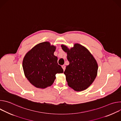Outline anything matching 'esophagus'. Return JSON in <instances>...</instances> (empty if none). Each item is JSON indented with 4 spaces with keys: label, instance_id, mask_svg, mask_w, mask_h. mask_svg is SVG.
<instances>
[{
    "label": "esophagus",
    "instance_id": "esophagus-1",
    "mask_svg": "<svg viewBox=\"0 0 121 121\" xmlns=\"http://www.w3.org/2000/svg\"><path fill=\"white\" fill-rule=\"evenodd\" d=\"M62 68L63 69V70L65 71V65H62Z\"/></svg>",
    "mask_w": 121,
    "mask_h": 121
}]
</instances>
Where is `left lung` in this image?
<instances>
[{
  "label": "left lung",
  "mask_w": 121,
  "mask_h": 121,
  "mask_svg": "<svg viewBox=\"0 0 121 121\" xmlns=\"http://www.w3.org/2000/svg\"><path fill=\"white\" fill-rule=\"evenodd\" d=\"M61 47L67 53L69 62L64 73L69 87L77 91L87 89L97 75L96 60L87 48L78 43H75L70 49L63 44Z\"/></svg>",
  "instance_id": "obj_1"
}]
</instances>
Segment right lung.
<instances>
[{
	"mask_svg": "<svg viewBox=\"0 0 121 121\" xmlns=\"http://www.w3.org/2000/svg\"><path fill=\"white\" fill-rule=\"evenodd\" d=\"M56 47L45 42L34 46L25 56L22 62L24 75L34 87L45 89L52 85L57 73L64 72L54 53Z\"/></svg>",
	"mask_w": 121,
	"mask_h": 121,
	"instance_id": "right-lung-1",
	"label": "right lung"
}]
</instances>
